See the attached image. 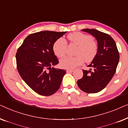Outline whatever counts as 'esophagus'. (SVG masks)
Listing matches in <instances>:
<instances>
[{
    "mask_svg": "<svg viewBox=\"0 0 128 128\" xmlns=\"http://www.w3.org/2000/svg\"><path fill=\"white\" fill-rule=\"evenodd\" d=\"M66 71H67V72H68V73H69V72H73L74 71V70H73V69H68Z\"/></svg>",
    "mask_w": 128,
    "mask_h": 128,
    "instance_id": "esophagus-1",
    "label": "esophagus"
}]
</instances>
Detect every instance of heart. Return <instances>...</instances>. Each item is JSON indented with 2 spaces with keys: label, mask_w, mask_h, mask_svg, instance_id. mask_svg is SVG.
<instances>
[{
  "label": "heart",
  "mask_w": 128,
  "mask_h": 128,
  "mask_svg": "<svg viewBox=\"0 0 128 128\" xmlns=\"http://www.w3.org/2000/svg\"><path fill=\"white\" fill-rule=\"evenodd\" d=\"M70 43L77 45L74 57L66 56L60 60V66L65 69H73L85 62H90L97 55L98 46L97 43L92 36L80 32L70 33L68 36ZM67 43L64 38H60L55 42L53 50L55 55L62 58L66 54Z\"/></svg>",
  "instance_id": "1"
}]
</instances>
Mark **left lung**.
Returning <instances> with one entry per match:
<instances>
[{
	"mask_svg": "<svg viewBox=\"0 0 128 128\" xmlns=\"http://www.w3.org/2000/svg\"><path fill=\"white\" fill-rule=\"evenodd\" d=\"M96 38L98 44L97 55L88 65L90 70H83V76L78 80L79 88L87 93L103 90L114 75L120 60L116 43L111 36L96 29H83Z\"/></svg>",
	"mask_w": 128,
	"mask_h": 128,
	"instance_id": "left-lung-1",
	"label": "left lung"
}]
</instances>
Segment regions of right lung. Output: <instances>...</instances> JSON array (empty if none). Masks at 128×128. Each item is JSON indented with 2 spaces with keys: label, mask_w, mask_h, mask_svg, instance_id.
Instances as JSON below:
<instances>
[{
  "label": "right lung",
  "mask_w": 128,
  "mask_h": 128,
  "mask_svg": "<svg viewBox=\"0 0 128 128\" xmlns=\"http://www.w3.org/2000/svg\"><path fill=\"white\" fill-rule=\"evenodd\" d=\"M66 32L44 31L30 34L17 50L16 57L19 74L40 95H52L60 86L66 72L53 67L59 63L53 45Z\"/></svg>",
  "instance_id": "obj_1"
}]
</instances>
